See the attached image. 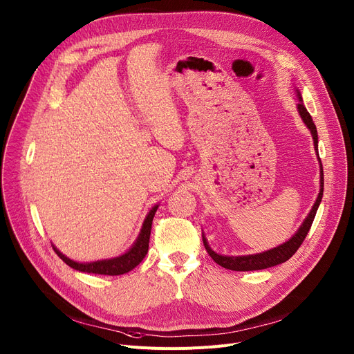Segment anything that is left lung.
Returning a JSON list of instances; mask_svg holds the SVG:
<instances>
[{
	"label": "left lung",
	"mask_w": 354,
	"mask_h": 354,
	"mask_svg": "<svg viewBox=\"0 0 354 354\" xmlns=\"http://www.w3.org/2000/svg\"><path fill=\"white\" fill-rule=\"evenodd\" d=\"M297 96H299V104H297V109H299V113H300L303 122L310 129L313 140H314V149H315V152H317V158H319V135H317V129H315V124H314L310 113L307 111L306 106L303 104V99H301V95H300L299 90H297ZM319 162H320V192H319V196H317V199H315L310 214L304 219V222L301 224V227L299 228V231H297L287 241V243L278 245V247H275L272 250L259 252V254L228 257V255H221V254H216L215 251H212L211 247L208 245L207 238L203 236V234H202L203 245H205V250L208 251V254L211 255V258L214 259V261L216 264H219L221 267H224L227 270H232V271H255V270H266V268H270V267H274V266H278V264H283V263L287 261V259H290L295 254V251L300 248L304 238L307 236V234H308V231L311 228L313 221H314L315 212H317L319 205H320V202H322V198H323L324 175H323V165H322L320 158H319Z\"/></svg>",
	"instance_id": "8db88e82"
}]
</instances>
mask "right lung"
<instances>
[{"instance_id": "add662e5", "label": "right lung", "mask_w": 354, "mask_h": 354, "mask_svg": "<svg viewBox=\"0 0 354 354\" xmlns=\"http://www.w3.org/2000/svg\"><path fill=\"white\" fill-rule=\"evenodd\" d=\"M156 209H158V205H155L151 209V212L147 214V216L143 222V227L140 230V234H139L138 239L135 241V244L123 255L110 258V259H100V261H93V263H77V261H73V259L67 258L66 255H63L54 245H53V250L68 267L77 270V271H82V272L103 274V275L126 274L129 271H132L136 266H139L142 263V259L147 254L149 238H151V230H152V221H153Z\"/></svg>"}]
</instances>
